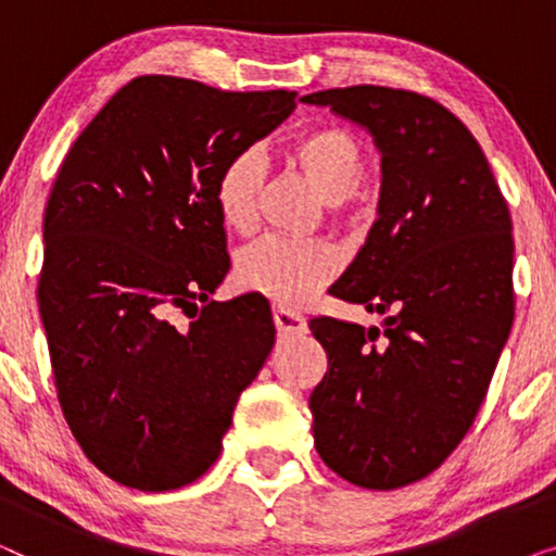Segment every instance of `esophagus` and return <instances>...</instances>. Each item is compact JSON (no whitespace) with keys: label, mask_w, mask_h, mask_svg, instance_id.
<instances>
[{"label":"esophagus","mask_w":556,"mask_h":556,"mask_svg":"<svg viewBox=\"0 0 556 556\" xmlns=\"http://www.w3.org/2000/svg\"><path fill=\"white\" fill-rule=\"evenodd\" d=\"M273 321H276V329L280 333H286V337H293V333L306 331V318H303L301 314H295V311L276 308L273 311Z\"/></svg>","instance_id":"1"}]
</instances>
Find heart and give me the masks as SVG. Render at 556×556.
I'll use <instances>...</instances> for the list:
<instances>
[{
    "label": "heart",
    "mask_w": 556,
    "mask_h": 556,
    "mask_svg": "<svg viewBox=\"0 0 556 556\" xmlns=\"http://www.w3.org/2000/svg\"><path fill=\"white\" fill-rule=\"evenodd\" d=\"M288 156L301 166L326 202L352 197L367 177V154L339 126H318L295 136ZM263 189V162L253 149L235 151L219 166L215 189L217 215L235 232L253 230ZM339 250L326 240L265 238L238 257V280L248 291L268 295L278 306H299L339 270Z\"/></svg>",
    "instance_id": "obj_1"
}]
</instances>
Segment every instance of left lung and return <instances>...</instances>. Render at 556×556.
Returning <instances> with one entry per match:
<instances>
[{"label": "left lung", "mask_w": 556, "mask_h": 556, "mask_svg": "<svg viewBox=\"0 0 556 556\" xmlns=\"http://www.w3.org/2000/svg\"><path fill=\"white\" fill-rule=\"evenodd\" d=\"M301 101L382 154L377 219L329 288L382 329L308 321L329 356L308 400L314 443L349 483L400 489L458 447L489 392L514 324L511 215L473 134L432 98L352 86Z\"/></svg>", "instance_id": "left-lung-1"}]
</instances>
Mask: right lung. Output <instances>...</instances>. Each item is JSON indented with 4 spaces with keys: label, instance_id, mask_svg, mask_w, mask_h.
<instances>
[{
    "label": "right lung",
    "instance_id": "obj_1",
    "mask_svg": "<svg viewBox=\"0 0 556 556\" xmlns=\"http://www.w3.org/2000/svg\"><path fill=\"white\" fill-rule=\"evenodd\" d=\"M293 109L291 90L227 93L141 75L98 111L60 166L37 301L65 420L121 485L174 491L197 481L276 344L263 295L210 301L230 270L212 189L227 156ZM177 307L193 308L185 332L168 321Z\"/></svg>",
    "mask_w": 556,
    "mask_h": 556
}]
</instances>
